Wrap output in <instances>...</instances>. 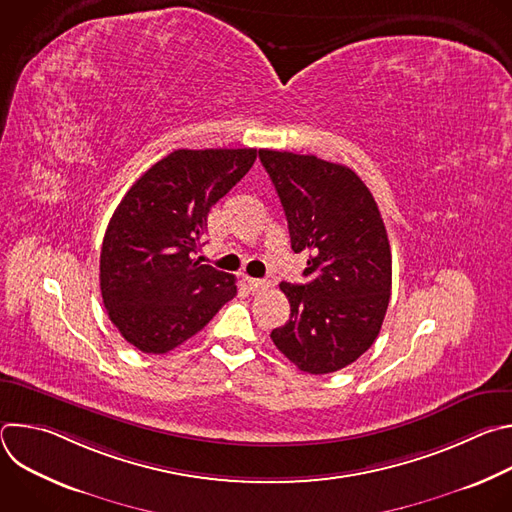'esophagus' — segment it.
I'll list each match as a JSON object with an SVG mask.
<instances>
[{
	"mask_svg": "<svg viewBox=\"0 0 512 512\" xmlns=\"http://www.w3.org/2000/svg\"><path fill=\"white\" fill-rule=\"evenodd\" d=\"M247 283L251 287V291H265L271 287V281L267 279H253V277H247Z\"/></svg>",
	"mask_w": 512,
	"mask_h": 512,
	"instance_id": "34e87169",
	"label": "esophagus"
}]
</instances>
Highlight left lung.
<instances>
[{
    "instance_id": "obj_1",
    "label": "left lung",
    "mask_w": 512,
    "mask_h": 512,
    "mask_svg": "<svg viewBox=\"0 0 512 512\" xmlns=\"http://www.w3.org/2000/svg\"><path fill=\"white\" fill-rule=\"evenodd\" d=\"M281 200L294 253H308V283H281L289 320L271 332L296 367L326 375L377 340L391 298V247L379 206L346 166L259 150Z\"/></svg>"
}]
</instances>
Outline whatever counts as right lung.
<instances>
[{"mask_svg":"<svg viewBox=\"0 0 512 512\" xmlns=\"http://www.w3.org/2000/svg\"><path fill=\"white\" fill-rule=\"evenodd\" d=\"M257 150H176L115 208L101 249L109 320L137 350L164 354L237 296L235 277L202 265L206 216L255 164Z\"/></svg>","mask_w":512,"mask_h":512,"instance_id":"obj_1","label":"right lung"}]
</instances>
